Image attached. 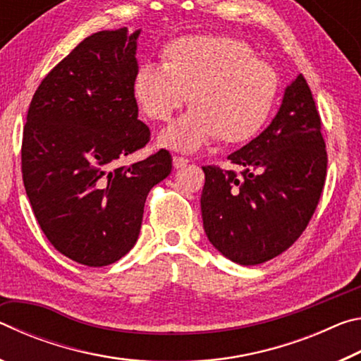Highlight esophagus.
Returning a JSON list of instances; mask_svg holds the SVG:
<instances>
[{
    "label": "esophagus",
    "mask_w": 361,
    "mask_h": 361,
    "mask_svg": "<svg viewBox=\"0 0 361 361\" xmlns=\"http://www.w3.org/2000/svg\"><path fill=\"white\" fill-rule=\"evenodd\" d=\"M188 162H189V161H188L186 157H183V156H173V167H175V169L185 167Z\"/></svg>",
    "instance_id": "obj_1"
}]
</instances>
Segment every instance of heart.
Returning a JSON list of instances; mask_svg holds the SVG:
<instances>
[{
  "mask_svg": "<svg viewBox=\"0 0 361 361\" xmlns=\"http://www.w3.org/2000/svg\"><path fill=\"white\" fill-rule=\"evenodd\" d=\"M277 94L276 70L255 59L247 42L218 35L172 41L162 51V66L143 65L133 79V95L152 121H169L189 102L191 111L161 135L164 146L180 151H195L215 137L228 145L253 138Z\"/></svg>",
  "mask_w": 361,
  "mask_h": 361,
  "instance_id": "b5f03b06",
  "label": "heart"
}]
</instances>
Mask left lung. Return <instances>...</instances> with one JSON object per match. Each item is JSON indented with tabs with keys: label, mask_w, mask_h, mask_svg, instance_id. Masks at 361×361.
Wrapping results in <instances>:
<instances>
[{
	"label": "left lung",
	"mask_w": 361,
	"mask_h": 361,
	"mask_svg": "<svg viewBox=\"0 0 361 361\" xmlns=\"http://www.w3.org/2000/svg\"><path fill=\"white\" fill-rule=\"evenodd\" d=\"M228 159L242 167L240 173L202 167L205 234L237 264H261L299 239L326 180L322 119L302 75L285 89L271 126Z\"/></svg>",
	"instance_id": "1"
}]
</instances>
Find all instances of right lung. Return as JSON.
Masks as SVG:
<instances>
[{
  "label": "right lung",
  "mask_w": 361,
  "mask_h": 361,
  "mask_svg": "<svg viewBox=\"0 0 361 361\" xmlns=\"http://www.w3.org/2000/svg\"><path fill=\"white\" fill-rule=\"evenodd\" d=\"M138 35L124 27L79 42L38 85L23 127L22 178L35 216L60 253L89 267L130 252L148 192L172 172L167 149L118 166L151 138L133 95Z\"/></svg>",
  "instance_id": "1"
}]
</instances>
